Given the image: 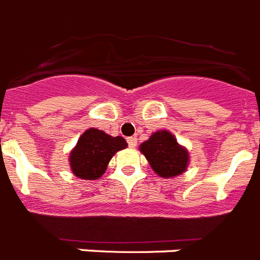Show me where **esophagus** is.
Instances as JSON below:
<instances>
[{
  "mask_svg": "<svg viewBox=\"0 0 260 260\" xmlns=\"http://www.w3.org/2000/svg\"><path fill=\"white\" fill-rule=\"evenodd\" d=\"M127 143H128V146L132 147V149H134V147L137 146V138H136V137H128Z\"/></svg>",
  "mask_w": 260,
  "mask_h": 260,
  "instance_id": "obj_1",
  "label": "esophagus"
}]
</instances>
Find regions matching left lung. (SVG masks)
Instances as JSON below:
<instances>
[{
	"label": "left lung",
	"mask_w": 260,
	"mask_h": 260,
	"mask_svg": "<svg viewBox=\"0 0 260 260\" xmlns=\"http://www.w3.org/2000/svg\"><path fill=\"white\" fill-rule=\"evenodd\" d=\"M140 151L159 177H176L188 169L189 151L168 130L153 133L149 140L141 143Z\"/></svg>",
	"instance_id": "1"
}]
</instances>
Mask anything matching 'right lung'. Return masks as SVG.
<instances>
[{
	"instance_id": "add662e5",
	"label": "right lung",
	"mask_w": 260,
	"mask_h": 260,
	"mask_svg": "<svg viewBox=\"0 0 260 260\" xmlns=\"http://www.w3.org/2000/svg\"><path fill=\"white\" fill-rule=\"evenodd\" d=\"M126 147L123 137H111L95 127L87 128L70 153L72 173L82 180H98L105 174L113 155Z\"/></svg>"
}]
</instances>
